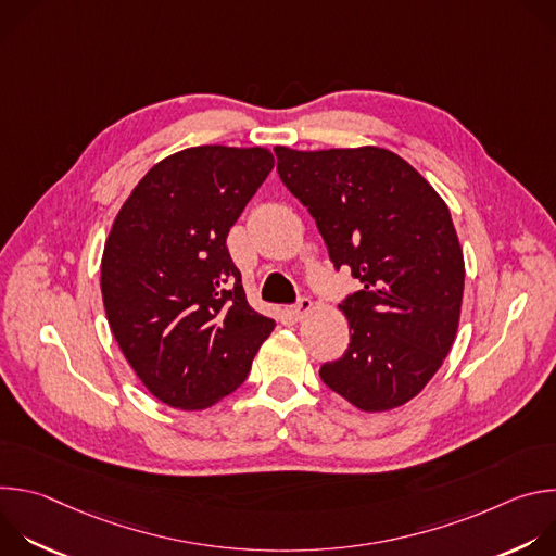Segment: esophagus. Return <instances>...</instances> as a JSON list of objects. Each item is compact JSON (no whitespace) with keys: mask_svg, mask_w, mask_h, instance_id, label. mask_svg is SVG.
Segmentation results:
<instances>
[{"mask_svg":"<svg viewBox=\"0 0 556 556\" xmlns=\"http://www.w3.org/2000/svg\"><path fill=\"white\" fill-rule=\"evenodd\" d=\"M309 309H312V301L307 296H299V301L292 307H288V314L292 316L294 321H301Z\"/></svg>","mask_w":556,"mask_h":556,"instance_id":"esophagus-1","label":"esophagus"}]
</instances>
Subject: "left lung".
Wrapping results in <instances>:
<instances>
[{
    "label": "left lung",
    "mask_w": 556,
    "mask_h": 556,
    "mask_svg": "<svg viewBox=\"0 0 556 556\" xmlns=\"http://www.w3.org/2000/svg\"><path fill=\"white\" fill-rule=\"evenodd\" d=\"M277 172L309 211L337 270L363 290L339 305L350 345L321 380L363 412L409 403L448 354L464 294V257L444 200L380 147H275Z\"/></svg>",
    "instance_id": "left-lung-1"
}]
</instances>
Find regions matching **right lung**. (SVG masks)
I'll list each match as a JSON object with an SVG mask.
<instances>
[{"mask_svg":"<svg viewBox=\"0 0 556 556\" xmlns=\"http://www.w3.org/2000/svg\"><path fill=\"white\" fill-rule=\"evenodd\" d=\"M275 167L264 147L202 144L151 167L101 262L112 334L142 384L176 409L240 387L275 321L255 312L226 237Z\"/></svg>","mask_w":556,"mask_h":556,"instance_id":"1","label":"right lung"}]
</instances>
